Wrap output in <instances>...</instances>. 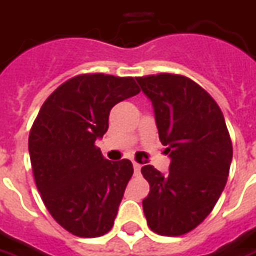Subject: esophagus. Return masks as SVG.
I'll list each match as a JSON object with an SVG mask.
<instances>
[{"label": "esophagus", "mask_w": 256, "mask_h": 256, "mask_svg": "<svg viewBox=\"0 0 256 256\" xmlns=\"http://www.w3.org/2000/svg\"><path fill=\"white\" fill-rule=\"evenodd\" d=\"M133 168H134L136 175H138V174H140V171H142V165L137 164V162H133Z\"/></svg>", "instance_id": "34e87169"}]
</instances>
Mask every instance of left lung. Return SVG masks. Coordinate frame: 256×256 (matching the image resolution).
<instances>
[{"instance_id": "obj_1", "label": "left lung", "mask_w": 256, "mask_h": 256, "mask_svg": "<svg viewBox=\"0 0 256 256\" xmlns=\"http://www.w3.org/2000/svg\"><path fill=\"white\" fill-rule=\"evenodd\" d=\"M136 80L151 100L171 158L166 175L152 165L142 168L150 184L144 216L154 232L182 236L208 217L223 192L232 160L230 134L214 99L192 80L174 74Z\"/></svg>"}]
</instances>
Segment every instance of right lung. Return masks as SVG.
Segmentation results:
<instances>
[{
	"label": "right lung",
	"mask_w": 256,
	"mask_h": 256,
	"mask_svg": "<svg viewBox=\"0 0 256 256\" xmlns=\"http://www.w3.org/2000/svg\"><path fill=\"white\" fill-rule=\"evenodd\" d=\"M140 88L132 77L84 74L66 81L42 105L29 134L33 176L57 223L78 237L112 228L133 165L106 160L95 142L116 104Z\"/></svg>",
	"instance_id": "right-lung-1"
}]
</instances>
